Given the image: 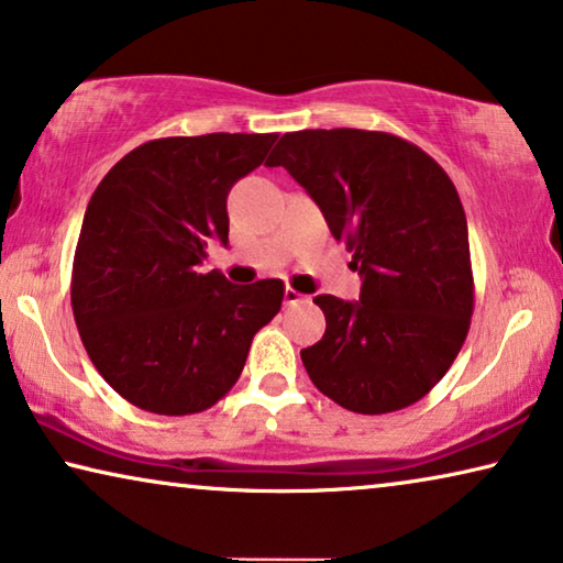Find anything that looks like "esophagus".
<instances>
[{
    "instance_id": "34e87169",
    "label": "esophagus",
    "mask_w": 563,
    "mask_h": 563,
    "mask_svg": "<svg viewBox=\"0 0 563 563\" xmlns=\"http://www.w3.org/2000/svg\"><path fill=\"white\" fill-rule=\"evenodd\" d=\"M303 300H308L303 292H298L296 288H285V306H298L303 303Z\"/></svg>"
}]
</instances>
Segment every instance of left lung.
Masks as SVG:
<instances>
[{
	"instance_id": "8db88e82",
	"label": "left lung",
	"mask_w": 563,
	"mask_h": 563,
	"mask_svg": "<svg viewBox=\"0 0 563 563\" xmlns=\"http://www.w3.org/2000/svg\"><path fill=\"white\" fill-rule=\"evenodd\" d=\"M283 166L354 255L362 298L316 296L323 339L300 351L318 391L358 415L415 405L463 349L475 306L463 201L422 148L384 131L285 133Z\"/></svg>"
}]
</instances>
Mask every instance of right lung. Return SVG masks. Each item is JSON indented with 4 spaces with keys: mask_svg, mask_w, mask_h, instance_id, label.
<instances>
[{
    "mask_svg": "<svg viewBox=\"0 0 563 563\" xmlns=\"http://www.w3.org/2000/svg\"><path fill=\"white\" fill-rule=\"evenodd\" d=\"M278 133L154 139L125 154L88 201L70 303L98 374L133 407L197 415L240 379L255 333L283 306V280L232 285L199 273L228 242L232 184Z\"/></svg>",
    "mask_w": 563,
    "mask_h": 563,
    "instance_id": "add662e5",
    "label": "right lung"
}]
</instances>
